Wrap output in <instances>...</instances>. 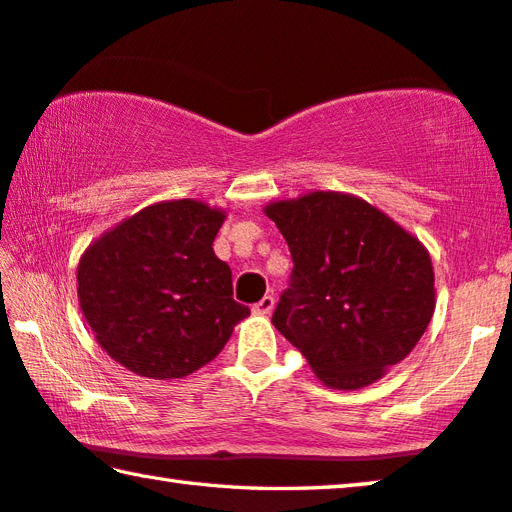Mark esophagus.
I'll return each mask as SVG.
<instances>
[{
	"mask_svg": "<svg viewBox=\"0 0 512 512\" xmlns=\"http://www.w3.org/2000/svg\"><path fill=\"white\" fill-rule=\"evenodd\" d=\"M275 309V297L273 295H264L262 300H259L255 306H253V311L257 313V315H268Z\"/></svg>",
	"mask_w": 512,
	"mask_h": 512,
	"instance_id": "esophagus-1",
	"label": "esophagus"
}]
</instances>
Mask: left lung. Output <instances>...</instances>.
Masks as SVG:
<instances>
[{
    "label": "left lung",
    "mask_w": 512,
    "mask_h": 512,
    "mask_svg": "<svg viewBox=\"0 0 512 512\" xmlns=\"http://www.w3.org/2000/svg\"><path fill=\"white\" fill-rule=\"evenodd\" d=\"M266 217L293 257L273 324L331 389H362L398 365L432 320L427 248L383 210L345 192L273 201Z\"/></svg>",
    "instance_id": "1"
}]
</instances>
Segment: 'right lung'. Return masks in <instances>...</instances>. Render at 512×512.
Returning a JSON list of instances; mask_svg holds the SVG:
<instances>
[{"mask_svg": "<svg viewBox=\"0 0 512 512\" xmlns=\"http://www.w3.org/2000/svg\"><path fill=\"white\" fill-rule=\"evenodd\" d=\"M226 210L197 199L152 203L91 241L78 302L98 345L138 376L172 380L208 365L250 315L215 255Z\"/></svg>", "mask_w": 512, "mask_h": 512, "instance_id": "add662e5", "label": "right lung"}]
</instances>
